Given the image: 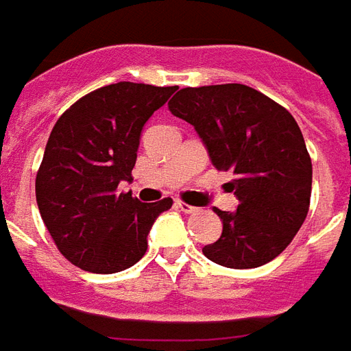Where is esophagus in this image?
Wrapping results in <instances>:
<instances>
[{
  "instance_id": "obj_1",
  "label": "esophagus",
  "mask_w": 351,
  "mask_h": 351,
  "mask_svg": "<svg viewBox=\"0 0 351 351\" xmlns=\"http://www.w3.org/2000/svg\"><path fill=\"white\" fill-rule=\"evenodd\" d=\"M176 206L183 211V213H196L198 211V207H194V206H189V204H185L183 200H178L176 202Z\"/></svg>"
}]
</instances>
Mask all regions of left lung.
Segmentation results:
<instances>
[{
  "instance_id": "obj_1",
  "label": "left lung",
  "mask_w": 351,
  "mask_h": 351,
  "mask_svg": "<svg viewBox=\"0 0 351 351\" xmlns=\"http://www.w3.org/2000/svg\"><path fill=\"white\" fill-rule=\"evenodd\" d=\"M191 123L217 170L232 172L235 211L221 217L222 235L202 252L232 269H252L277 258L305 222L312 162L288 110L243 84L179 89L168 102Z\"/></svg>"
}]
</instances>
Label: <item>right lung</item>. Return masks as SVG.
<instances>
[{
  "label": "right lung",
  "mask_w": 351,
  "mask_h": 351,
  "mask_svg": "<svg viewBox=\"0 0 351 351\" xmlns=\"http://www.w3.org/2000/svg\"><path fill=\"white\" fill-rule=\"evenodd\" d=\"M172 88L117 82L82 97L56 121L35 179L45 226L69 262L110 275L134 265L172 198L142 204L117 185L132 179L145 121Z\"/></svg>",
  "instance_id": "add662e5"
}]
</instances>
